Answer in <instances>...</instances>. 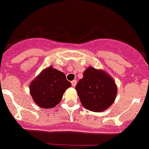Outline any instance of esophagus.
<instances>
[{
    "label": "esophagus",
    "mask_w": 149,
    "mask_h": 149,
    "mask_svg": "<svg viewBox=\"0 0 149 149\" xmlns=\"http://www.w3.org/2000/svg\"><path fill=\"white\" fill-rule=\"evenodd\" d=\"M71 84L73 87H75V86L76 85V80H73V81H71Z\"/></svg>",
    "instance_id": "1"
}]
</instances>
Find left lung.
Listing matches in <instances>:
<instances>
[{"mask_svg":"<svg viewBox=\"0 0 149 149\" xmlns=\"http://www.w3.org/2000/svg\"><path fill=\"white\" fill-rule=\"evenodd\" d=\"M84 107L93 112H101L111 106L117 94L113 79L103 70L89 67L76 86Z\"/></svg>","mask_w":149,"mask_h":149,"instance_id":"left-lung-1","label":"left lung"}]
</instances>
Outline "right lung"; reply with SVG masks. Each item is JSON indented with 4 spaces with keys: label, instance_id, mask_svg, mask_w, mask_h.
I'll return each mask as SVG.
<instances>
[{
    "label": "right lung",
    "instance_id": "obj_1",
    "mask_svg": "<svg viewBox=\"0 0 149 149\" xmlns=\"http://www.w3.org/2000/svg\"><path fill=\"white\" fill-rule=\"evenodd\" d=\"M70 86L65 73L49 67L31 83V95L39 107L51 109L60 102L65 91Z\"/></svg>",
    "mask_w": 149,
    "mask_h": 149
}]
</instances>
